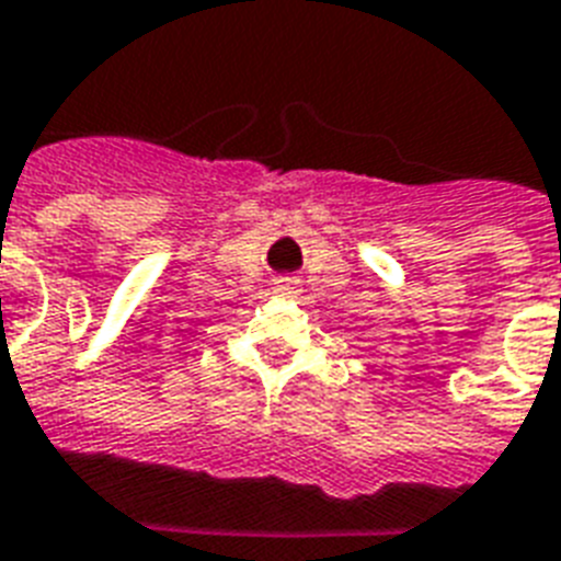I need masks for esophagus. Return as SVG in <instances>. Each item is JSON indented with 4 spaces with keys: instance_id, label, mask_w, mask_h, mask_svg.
<instances>
[{
    "instance_id": "34e87169",
    "label": "esophagus",
    "mask_w": 561,
    "mask_h": 561,
    "mask_svg": "<svg viewBox=\"0 0 561 561\" xmlns=\"http://www.w3.org/2000/svg\"><path fill=\"white\" fill-rule=\"evenodd\" d=\"M276 294H282V297L299 294V279H297V276H279V279H276Z\"/></svg>"
}]
</instances>
